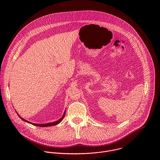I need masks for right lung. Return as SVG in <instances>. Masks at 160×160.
<instances>
[{
    "label": "right lung",
    "instance_id": "1",
    "mask_svg": "<svg viewBox=\"0 0 160 160\" xmlns=\"http://www.w3.org/2000/svg\"><path fill=\"white\" fill-rule=\"evenodd\" d=\"M65 113H66V112H64V114H63V116H62V117L60 119H58V121H55V122H49V123H46V124H34V123H32V122H29V121H28L27 120H26V119H23L22 118L19 114H18V116L23 120L24 121H26V122H28V123H30V124H32V125H34V126H39V127H48V126H55V125H57V124H59L62 120H63V119L64 118V117H65Z\"/></svg>",
    "mask_w": 160,
    "mask_h": 160
}]
</instances>
